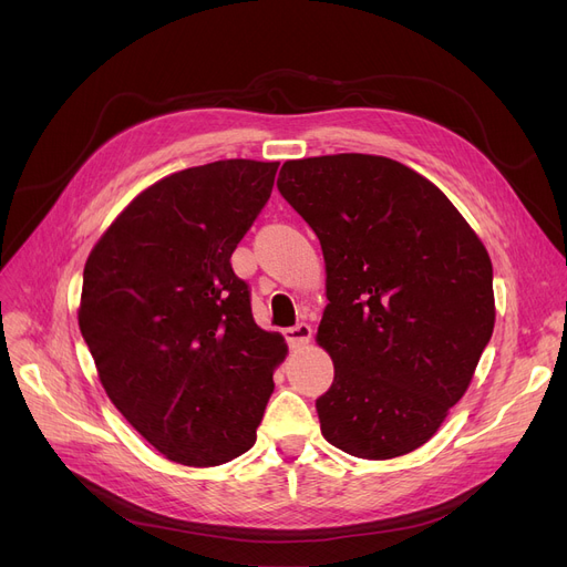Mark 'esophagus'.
I'll return each instance as SVG.
<instances>
[{
	"label": "esophagus",
	"mask_w": 567,
	"mask_h": 567,
	"mask_svg": "<svg viewBox=\"0 0 567 567\" xmlns=\"http://www.w3.org/2000/svg\"><path fill=\"white\" fill-rule=\"evenodd\" d=\"M285 333V340H287V344L291 347V349H296V347H303V344H308L310 342V338H312V329L308 323H296V326H291V329H285L282 331Z\"/></svg>",
	"instance_id": "34e87169"
}]
</instances>
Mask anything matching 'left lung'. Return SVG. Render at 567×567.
Returning a JSON list of instances; mask_svg holds the SVG:
<instances>
[{"label":"left lung","instance_id":"8db88e82","mask_svg":"<svg viewBox=\"0 0 567 567\" xmlns=\"http://www.w3.org/2000/svg\"><path fill=\"white\" fill-rule=\"evenodd\" d=\"M280 195L317 234V340L336 377L323 439L363 460L419 449L466 393L494 331L492 261L453 202L406 165L365 154L287 161Z\"/></svg>","mask_w":567,"mask_h":567}]
</instances>
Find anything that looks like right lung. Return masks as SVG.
Listing matches in <instances>:
<instances>
[{
    "label": "right lung",
    "mask_w": 567,
    "mask_h": 567,
    "mask_svg": "<svg viewBox=\"0 0 567 567\" xmlns=\"http://www.w3.org/2000/svg\"><path fill=\"white\" fill-rule=\"evenodd\" d=\"M278 163L216 161L140 193L84 264L80 331L112 404L167 460L218 466L250 451L285 359L252 319L231 252Z\"/></svg>",
    "instance_id": "1"
}]
</instances>
